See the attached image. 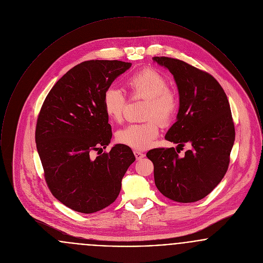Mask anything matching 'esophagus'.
Masks as SVG:
<instances>
[{
	"label": "esophagus",
	"instance_id": "34e87169",
	"mask_svg": "<svg viewBox=\"0 0 263 263\" xmlns=\"http://www.w3.org/2000/svg\"><path fill=\"white\" fill-rule=\"evenodd\" d=\"M134 155H135V158H136V160H141V159H143L144 157H145V154L144 153H141V152H139V151H134Z\"/></svg>",
	"mask_w": 263,
	"mask_h": 263
}]
</instances>
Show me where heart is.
<instances>
[{
    "label": "heart",
    "instance_id": "b5f03b06",
    "mask_svg": "<svg viewBox=\"0 0 263 263\" xmlns=\"http://www.w3.org/2000/svg\"><path fill=\"white\" fill-rule=\"evenodd\" d=\"M132 100H145L143 123L126 126L116 133V140L132 149L145 150L158 137L160 124L168 125L179 108V97L175 89L168 88L165 76L153 68H145L126 80ZM103 107L108 118L116 123L123 120L127 106L125 96L117 88H109L103 95Z\"/></svg>",
    "mask_w": 263,
    "mask_h": 263
}]
</instances>
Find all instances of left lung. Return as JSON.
Here are the masks:
<instances>
[{
	"mask_svg": "<svg viewBox=\"0 0 263 263\" xmlns=\"http://www.w3.org/2000/svg\"><path fill=\"white\" fill-rule=\"evenodd\" d=\"M153 59L174 75L179 92L177 120L164 138L178 144V148L185 143L192 146L183 158L175 148L149 151L155 183L171 200L196 202L207 196L228 171L236 136L230 103L209 73L175 58Z\"/></svg>",
	"mask_w": 263,
	"mask_h": 263,
	"instance_id": "left-lung-1",
	"label": "left lung"
}]
</instances>
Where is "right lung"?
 <instances>
[{
  "instance_id": "1",
  "label": "right lung",
  "mask_w": 263,
  "mask_h": 263,
  "mask_svg": "<svg viewBox=\"0 0 263 263\" xmlns=\"http://www.w3.org/2000/svg\"><path fill=\"white\" fill-rule=\"evenodd\" d=\"M130 67L118 60L76 65L51 88L38 114L35 143L46 184L56 199L77 212H98L116 200L135 161L123 144L101 154L112 137L104 91ZM93 150L102 152L96 159L90 157Z\"/></svg>"
}]
</instances>
